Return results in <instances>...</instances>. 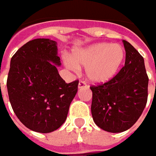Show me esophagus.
<instances>
[{"label":"esophagus","mask_w":156,"mask_h":156,"mask_svg":"<svg viewBox=\"0 0 156 156\" xmlns=\"http://www.w3.org/2000/svg\"><path fill=\"white\" fill-rule=\"evenodd\" d=\"M87 87V85L85 81H81L80 82H79V85H78V87H79V88H81V87Z\"/></svg>","instance_id":"1"}]
</instances>
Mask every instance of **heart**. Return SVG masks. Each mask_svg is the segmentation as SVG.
Listing matches in <instances>:
<instances>
[{
    "label": "heart",
    "instance_id": "obj_1",
    "mask_svg": "<svg viewBox=\"0 0 156 156\" xmlns=\"http://www.w3.org/2000/svg\"><path fill=\"white\" fill-rule=\"evenodd\" d=\"M125 56L123 48L116 43L100 42L74 52L73 59H66L67 68L73 71L86 67L89 81L102 83L116 75Z\"/></svg>",
    "mask_w": 156,
    "mask_h": 156
}]
</instances>
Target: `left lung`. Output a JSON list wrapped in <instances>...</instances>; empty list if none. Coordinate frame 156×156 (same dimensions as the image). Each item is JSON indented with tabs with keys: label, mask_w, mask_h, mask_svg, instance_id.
I'll return each mask as SVG.
<instances>
[{
	"label": "left lung",
	"mask_w": 156,
	"mask_h": 156,
	"mask_svg": "<svg viewBox=\"0 0 156 156\" xmlns=\"http://www.w3.org/2000/svg\"><path fill=\"white\" fill-rule=\"evenodd\" d=\"M125 65L109 81L92 90L91 113L95 124L105 131L120 133L140 118L147 101V77L144 59L127 41Z\"/></svg>",
	"instance_id": "left-lung-1"
}]
</instances>
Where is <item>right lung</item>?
<instances>
[{
    "mask_svg": "<svg viewBox=\"0 0 156 156\" xmlns=\"http://www.w3.org/2000/svg\"><path fill=\"white\" fill-rule=\"evenodd\" d=\"M57 42L34 39L20 48L10 62L7 87L12 108L27 129L50 133L67 119L79 81L66 83L56 66Z\"/></svg>",
    "mask_w": 156,
    "mask_h": 156,
    "instance_id": "1",
    "label": "right lung"
}]
</instances>
